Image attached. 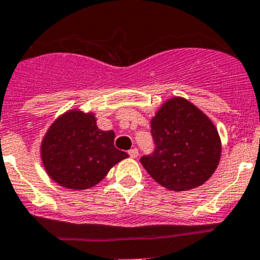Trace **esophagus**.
Returning a JSON list of instances; mask_svg holds the SVG:
<instances>
[{
  "label": "esophagus",
  "instance_id": "obj_1",
  "mask_svg": "<svg viewBox=\"0 0 260 260\" xmlns=\"http://www.w3.org/2000/svg\"><path fill=\"white\" fill-rule=\"evenodd\" d=\"M128 153H129V156L132 157V158H136V157H138V149L137 148H132L128 151Z\"/></svg>",
  "mask_w": 260,
  "mask_h": 260
}]
</instances>
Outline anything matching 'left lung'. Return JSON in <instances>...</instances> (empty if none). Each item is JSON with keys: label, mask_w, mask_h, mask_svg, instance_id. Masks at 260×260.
I'll return each instance as SVG.
<instances>
[{"label": "left lung", "mask_w": 260, "mask_h": 260, "mask_svg": "<svg viewBox=\"0 0 260 260\" xmlns=\"http://www.w3.org/2000/svg\"><path fill=\"white\" fill-rule=\"evenodd\" d=\"M156 149L140 159L159 185L187 191L205 183L216 170L221 141L210 118L182 96L162 103L151 119Z\"/></svg>", "instance_id": "1"}]
</instances>
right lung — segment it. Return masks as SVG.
Wrapping results in <instances>:
<instances>
[{
    "label": "right lung",
    "instance_id": "obj_1",
    "mask_svg": "<svg viewBox=\"0 0 260 260\" xmlns=\"http://www.w3.org/2000/svg\"><path fill=\"white\" fill-rule=\"evenodd\" d=\"M113 131H102L93 112L69 109L56 118L44 136L40 156L44 169L59 186L86 190L127 158L114 147Z\"/></svg>",
    "mask_w": 260,
    "mask_h": 260
}]
</instances>
